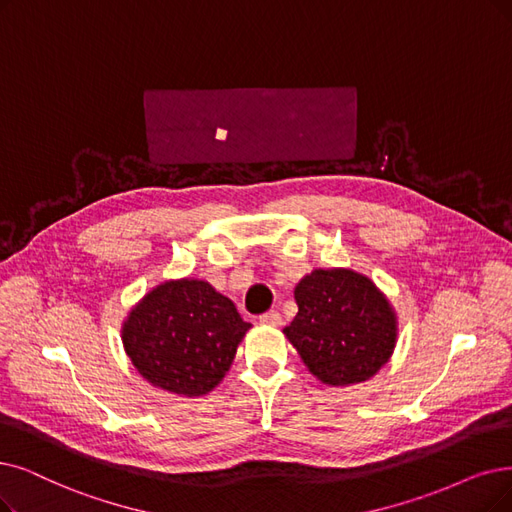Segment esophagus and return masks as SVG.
I'll use <instances>...</instances> for the list:
<instances>
[{"label": "esophagus", "mask_w": 512, "mask_h": 512, "mask_svg": "<svg viewBox=\"0 0 512 512\" xmlns=\"http://www.w3.org/2000/svg\"><path fill=\"white\" fill-rule=\"evenodd\" d=\"M260 323H267V325H281V315L277 311H269L260 315Z\"/></svg>", "instance_id": "obj_1"}]
</instances>
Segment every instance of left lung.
I'll list each match as a JSON object with an SVG mask.
<instances>
[{
    "instance_id": "8db88e82",
    "label": "left lung",
    "mask_w": 512,
    "mask_h": 512,
    "mask_svg": "<svg viewBox=\"0 0 512 512\" xmlns=\"http://www.w3.org/2000/svg\"><path fill=\"white\" fill-rule=\"evenodd\" d=\"M298 315L283 334L327 386L370 380L391 359L399 323L376 283L353 269H315L294 288Z\"/></svg>"
}]
</instances>
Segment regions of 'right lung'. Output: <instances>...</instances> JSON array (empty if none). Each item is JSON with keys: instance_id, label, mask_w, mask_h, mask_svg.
<instances>
[{"instance_id": "add662e5", "label": "right lung", "mask_w": 512, "mask_h": 512, "mask_svg": "<svg viewBox=\"0 0 512 512\" xmlns=\"http://www.w3.org/2000/svg\"><path fill=\"white\" fill-rule=\"evenodd\" d=\"M252 323L203 279H170L142 296L121 325L136 372L180 397H203L231 370Z\"/></svg>"}]
</instances>
